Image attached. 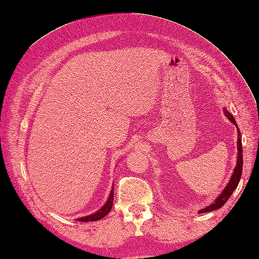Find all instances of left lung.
Wrapping results in <instances>:
<instances>
[{
    "label": "left lung",
    "mask_w": 259,
    "mask_h": 259,
    "mask_svg": "<svg viewBox=\"0 0 259 259\" xmlns=\"http://www.w3.org/2000/svg\"><path fill=\"white\" fill-rule=\"evenodd\" d=\"M224 113L225 115L228 117V119L236 125L237 128H238V159H237V166L234 167L233 169V174L231 175V178L229 180L228 185L226 186L225 189L223 190V192L218 195L217 199L211 203V204H209L208 206L202 208L199 210V213H207V211H211V210H215V209H218L221 208L225 203L228 201V199L231 197V194L233 193V191L237 189V187L239 185V182H240V178H241V175H242V167H243V151H242V137H241V133H240V130L238 127L237 125V122L236 120H234L233 115L229 112L227 111V109L224 108Z\"/></svg>",
    "instance_id": "left-lung-1"
}]
</instances>
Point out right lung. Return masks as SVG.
Returning <instances> with one entry per match:
<instances>
[{"mask_svg":"<svg viewBox=\"0 0 259 259\" xmlns=\"http://www.w3.org/2000/svg\"><path fill=\"white\" fill-rule=\"evenodd\" d=\"M112 204H113V186H112V190H111L110 194H109V198L106 202V204L103 207H101L99 210H97L96 213H94L92 215L85 216V217H82V218H77V221H79V222H96V221H99V219L104 218L109 213V211L111 210Z\"/></svg>","mask_w":259,"mask_h":259,"instance_id":"add662e5","label":"right lung"}]
</instances>
